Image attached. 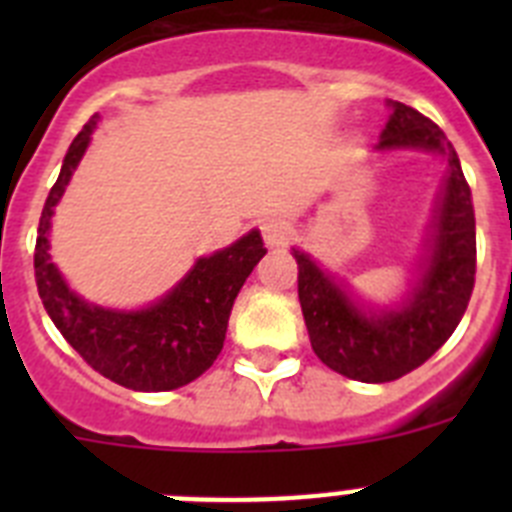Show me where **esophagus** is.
<instances>
[{"mask_svg": "<svg viewBox=\"0 0 512 512\" xmlns=\"http://www.w3.org/2000/svg\"><path fill=\"white\" fill-rule=\"evenodd\" d=\"M261 233H264V241L269 243V246H287L289 238H292V225H289L287 220L274 217V220H266Z\"/></svg>", "mask_w": 512, "mask_h": 512, "instance_id": "1", "label": "esophagus"}]
</instances>
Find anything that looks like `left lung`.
Returning a JSON list of instances; mask_svg holds the SVG:
<instances>
[{"instance_id":"1","label":"left lung","mask_w":512,"mask_h":512,"mask_svg":"<svg viewBox=\"0 0 512 512\" xmlns=\"http://www.w3.org/2000/svg\"><path fill=\"white\" fill-rule=\"evenodd\" d=\"M379 148H428L449 158L433 256L413 300L397 312L366 318L307 253L295 251L297 295L312 351L333 372L359 382H392L431 359L467 312L477 274L472 189L451 140L418 110L392 102Z\"/></svg>"}]
</instances>
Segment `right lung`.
<instances>
[{
	"label": "right lung",
	"mask_w": 512,
	"mask_h": 512,
	"mask_svg": "<svg viewBox=\"0 0 512 512\" xmlns=\"http://www.w3.org/2000/svg\"><path fill=\"white\" fill-rule=\"evenodd\" d=\"M94 125L97 115L69 146L43 205L35 241L38 295L61 336L94 372L128 390H176L205 374L223 351L230 307L253 266L264 259V241L259 230H251L225 251L200 259L171 295L148 310L112 312L79 300L51 264L48 228L53 207L87 151Z\"/></svg>",
	"instance_id": "right-lung-1"
}]
</instances>
